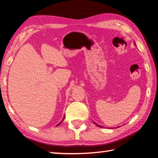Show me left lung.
Wrapping results in <instances>:
<instances>
[{"instance_id":"left-lung-1","label":"left lung","mask_w":158,"mask_h":158,"mask_svg":"<svg viewBox=\"0 0 158 158\" xmlns=\"http://www.w3.org/2000/svg\"><path fill=\"white\" fill-rule=\"evenodd\" d=\"M95 124H96V123H95ZM96 124V125H98V124ZM98 127H101V126H100V125H98Z\"/></svg>"}]
</instances>
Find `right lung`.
I'll return each instance as SVG.
<instances>
[{"instance_id":"obj_1","label":"right lung","mask_w":158,"mask_h":158,"mask_svg":"<svg viewBox=\"0 0 158 158\" xmlns=\"http://www.w3.org/2000/svg\"><path fill=\"white\" fill-rule=\"evenodd\" d=\"M60 124H61V122H60V123H59L58 124H57V126H58V125H60Z\"/></svg>"}]
</instances>
